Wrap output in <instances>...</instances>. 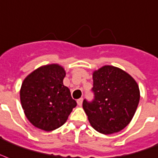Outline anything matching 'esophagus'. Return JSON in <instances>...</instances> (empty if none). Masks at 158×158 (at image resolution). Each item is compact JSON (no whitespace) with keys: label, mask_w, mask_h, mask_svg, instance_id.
I'll list each match as a JSON object with an SVG mask.
<instances>
[{"label":"esophagus","mask_w":158,"mask_h":158,"mask_svg":"<svg viewBox=\"0 0 158 158\" xmlns=\"http://www.w3.org/2000/svg\"><path fill=\"white\" fill-rule=\"evenodd\" d=\"M77 103H78V105L81 106L82 103H83V98H80L79 99L77 100Z\"/></svg>","instance_id":"obj_1"}]
</instances>
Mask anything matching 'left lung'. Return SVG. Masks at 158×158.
Wrapping results in <instances>:
<instances>
[{"label": "left lung", "mask_w": 158, "mask_h": 158, "mask_svg": "<svg viewBox=\"0 0 158 158\" xmlns=\"http://www.w3.org/2000/svg\"><path fill=\"white\" fill-rule=\"evenodd\" d=\"M93 80L94 100L83 102L90 125L105 135L120 132L129 124L138 108V83L126 71L113 65L94 71Z\"/></svg>", "instance_id": "left-lung-1"}]
</instances>
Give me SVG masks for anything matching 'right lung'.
Returning <instances> with one entry per match:
<instances>
[{
  "instance_id": "add662e5",
  "label": "right lung",
  "mask_w": 158,
  "mask_h": 158,
  "mask_svg": "<svg viewBox=\"0 0 158 158\" xmlns=\"http://www.w3.org/2000/svg\"><path fill=\"white\" fill-rule=\"evenodd\" d=\"M65 74L63 66L50 64L37 68L23 80L20 103L27 119L37 128L46 132L57 129L76 107L63 84Z\"/></svg>"
}]
</instances>
